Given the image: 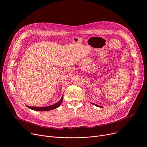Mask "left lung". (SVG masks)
<instances>
[{
    "label": "left lung",
    "instance_id": "8db88e82",
    "mask_svg": "<svg viewBox=\"0 0 147 147\" xmlns=\"http://www.w3.org/2000/svg\"><path fill=\"white\" fill-rule=\"evenodd\" d=\"M94 104L95 105H96V106H97V107H100V106H99V105H96V104Z\"/></svg>",
    "mask_w": 147,
    "mask_h": 147
}]
</instances>
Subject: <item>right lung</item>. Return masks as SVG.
I'll list each match as a JSON object with an SVG mask.
<instances>
[{
  "label": "right lung",
  "instance_id": "add662e5",
  "mask_svg": "<svg viewBox=\"0 0 147 147\" xmlns=\"http://www.w3.org/2000/svg\"><path fill=\"white\" fill-rule=\"evenodd\" d=\"M63 96H62L61 99L59 100V101L53 105H50V106H48V107H30V106H28L26 105L29 109H32L33 110H35V111H49L53 109H55L56 108L58 107L63 102Z\"/></svg>",
  "mask_w": 147,
  "mask_h": 147
}]
</instances>
